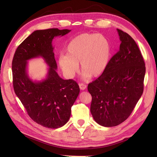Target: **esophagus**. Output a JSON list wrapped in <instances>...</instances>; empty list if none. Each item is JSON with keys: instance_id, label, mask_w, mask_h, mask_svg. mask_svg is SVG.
<instances>
[{"instance_id": "34e87169", "label": "esophagus", "mask_w": 157, "mask_h": 157, "mask_svg": "<svg viewBox=\"0 0 157 157\" xmlns=\"http://www.w3.org/2000/svg\"><path fill=\"white\" fill-rule=\"evenodd\" d=\"M79 88L81 90H84L86 88V85L84 83H79Z\"/></svg>"}]
</instances>
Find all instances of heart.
<instances>
[{
    "label": "heart",
    "mask_w": 157,
    "mask_h": 157,
    "mask_svg": "<svg viewBox=\"0 0 157 157\" xmlns=\"http://www.w3.org/2000/svg\"><path fill=\"white\" fill-rule=\"evenodd\" d=\"M111 49L108 39L96 34H82L72 39L66 49V55L59 59V65L66 77L72 78L81 65L84 78L101 76L110 60Z\"/></svg>",
    "instance_id": "heart-1"
}]
</instances>
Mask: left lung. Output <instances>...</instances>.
Masks as SVG:
<instances>
[{"instance_id":"1","label":"left lung","mask_w":157,"mask_h":157,"mask_svg":"<svg viewBox=\"0 0 157 157\" xmlns=\"http://www.w3.org/2000/svg\"><path fill=\"white\" fill-rule=\"evenodd\" d=\"M120 49L100 77L88 85L92 100L94 120L103 127L120 125L126 120L141 98L144 88L145 63L135 40L118 29Z\"/></svg>"}]
</instances>
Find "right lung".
<instances>
[{
	"mask_svg": "<svg viewBox=\"0 0 157 157\" xmlns=\"http://www.w3.org/2000/svg\"><path fill=\"white\" fill-rule=\"evenodd\" d=\"M71 30L49 29L32 32L16 49L12 71L14 92L29 117L46 128H58L69 121L71 107L79 94L72 79H63L56 72L53 39ZM41 57L49 68L44 79L34 81L28 76L27 61Z\"/></svg>",
	"mask_w": 157,
	"mask_h": 157,
	"instance_id": "obj_1",
	"label": "right lung"
}]
</instances>
